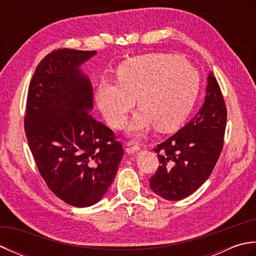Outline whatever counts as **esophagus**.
I'll use <instances>...</instances> for the list:
<instances>
[{
  "mask_svg": "<svg viewBox=\"0 0 256 256\" xmlns=\"http://www.w3.org/2000/svg\"><path fill=\"white\" fill-rule=\"evenodd\" d=\"M140 150V146L138 143H134V142H128L126 143V148H125V150H126L128 154H135L136 152Z\"/></svg>",
  "mask_w": 256,
  "mask_h": 256,
  "instance_id": "esophagus-1",
  "label": "esophagus"
}]
</instances>
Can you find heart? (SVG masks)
Listing matches in <instances>:
<instances>
[{"mask_svg":"<svg viewBox=\"0 0 256 256\" xmlns=\"http://www.w3.org/2000/svg\"><path fill=\"white\" fill-rule=\"evenodd\" d=\"M116 81L102 80L96 101L106 122L121 128L135 104L140 110L128 124V133L142 135L154 126L170 132L186 121L199 94V74L192 64L168 54H148L122 62Z\"/></svg>","mask_w":256,"mask_h":256,"instance_id":"obj_1","label":"heart"}]
</instances>
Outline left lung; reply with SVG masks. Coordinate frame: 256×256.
<instances>
[{
    "instance_id": "obj_1",
    "label": "left lung",
    "mask_w": 256,
    "mask_h": 256,
    "mask_svg": "<svg viewBox=\"0 0 256 256\" xmlns=\"http://www.w3.org/2000/svg\"><path fill=\"white\" fill-rule=\"evenodd\" d=\"M206 91L194 118L154 150L160 165L150 187L166 200H182L194 192L211 175L224 148L226 108L212 72Z\"/></svg>"
}]
</instances>
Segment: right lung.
I'll return each instance as SVG.
<instances>
[{"label":"right lung","mask_w":256,"mask_h":256,"mask_svg":"<svg viewBox=\"0 0 256 256\" xmlns=\"http://www.w3.org/2000/svg\"><path fill=\"white\" fill-rule=\"evenodd\" d=\"M96 54H48L32 74L24 120L40 176L59 199L79 208L102 199L124 154L112 130L90 113L94 90L80 66Z\"/></svg>","instance_id":"1"}]
</instances>
